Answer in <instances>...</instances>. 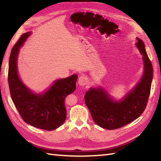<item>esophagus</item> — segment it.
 Listing matches in <instances>:
<instances>
[{"label":"esophagus","instance_id":"obj_1","mask_svg":"<svg viewBox=\"0 0 161 161\" xmlns=\"http://www.w3.org/2000/svg\"><path fill=\"white\" fill-rule=\"evenodd\" d=\"M88 83L87 78L84 76H80L78 79V84L80 86H85Z\"/></svg>","mask_w":161,"mask_h":161}]
</instances>
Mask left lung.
Returning <instances> with one entry per match:
<instances>
[{
	"mask_svg": "<svg viewBox=\"0 0 161 161\" xmlns=\"http://www.w3.org/2000/svg\"><path fill=\"white\" fill-rule=\"evenodd\" d=\"M135 45L142 56V78L120 100H116L103 86L91 87L85 94V102L93 120L103 129L121 128L138 118L145 109L150 96L153 68L143 41L137 37Z\"/></svg>",
	"mask_w": 161,
	"mask_h": 161,
	"instance_id": "8db88e82",
	"label": "left lung"
}]
</instances>
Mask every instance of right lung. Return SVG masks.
I'll use <instances>...</instances> for the list:
<instances>
[{
  "instance_id": "1",
  "label": "right lung",
  "mask_w": 161,
  "mask_h": 161,
  "mask_svg": "<svg viewBox=\"0 0 161 161\" xmlns=\"http://www.w3.org/2000/svg\"><path fill=\"white\" fill-rule=\"evenodd\" d=\"M32 34H23L11 52L8 82L11 97L24 121L39 129L53 130L61 126L67 118L64 99L76 88L77 74L58 79L44 92L36 93L20 79L18 71L19 49Z\"/></svg>"
}]
</instances>
